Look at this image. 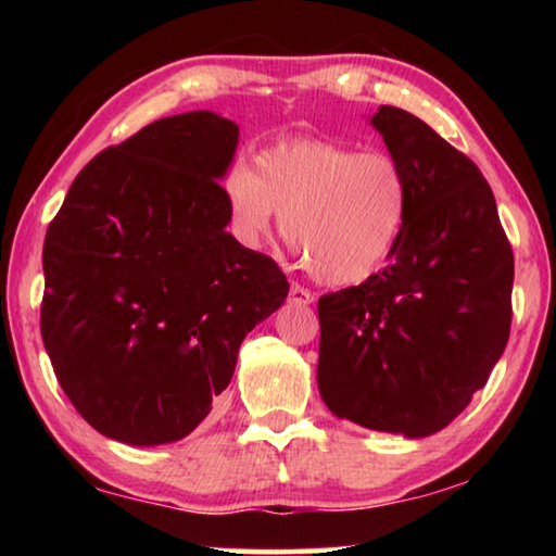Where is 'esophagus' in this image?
Instances as JSON below:
<instances>
[{
  "instance_id": "34e87169",
  "label": "esophagus",
  "mask_w": 556,
  "mask_h": 556,
  "mask_svg": "<svg viewBox=\"0 0 556 556\" xmlns=\"http://www.w3.org/2000/svg\"><path fill=\"white\" fill-rule=\"evenodd\" d=\"M289 301H294V304H312L314 301V294L308 289H304V287H299V285H291V289H289Z\"/></svg>"
}]
</instances>
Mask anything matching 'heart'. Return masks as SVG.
<instances>
[{
  "label": "heart",
  "mask_w": 556,
  "mask_h": 556,
  "mask_svg": "<svg viewBox=\"0 0 556 556\" xmlns=\"http://www.w3.org/2000/svg\"><path fill=\"white\" fill-rule=\"evenodd\" d=\"M225 203L244 248L269 240L281 215V235L312 275L348 287L375 275L397 248L409 186L397 159L384 152L289 139L260 152L255 168L235 164Z\"/></svg>",
  "instance_id": "heart-1"
}]
</instances>
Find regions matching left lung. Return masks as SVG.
I'll use <instances>...</instances> for the list:
<instances>
[{"label": "left lung", "mask_w": 556, "mask_h": 556, "mask_svg": "<svg viewBox=\"0 0 556 556\" xmlns=\"http://www.w3.org/2000/svg\"><path fill=\"white\" fill-rule=\"evenodd\" d=\"M370 122L407 176V225L388 267L318 299V392L336 417L419 439L501 361L515 257L481 168L412 112Z\"/></svg>", "instance_id": "8db88e82"}]
</instances>
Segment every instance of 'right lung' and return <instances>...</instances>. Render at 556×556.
I'll return each mask as SVG.
<instances>
[{"label": "right lung", "instance_id": "1", "mask_svg": "<svg viewBox=\"0 0 556 556\" xmlns=\"http://www.w3.org/2000/svg\"><path fill=\"white\" fill-rule=\"evenodd\" d=\"M238 125L156 119L75 176L43 240L41 338L65 397L135 446L178 441L228 388L240 343L285 304L277 262L230 223Z\"/></svg>", "mask_w": 556, "mask_h": 556}]
</instances>
